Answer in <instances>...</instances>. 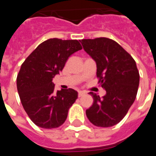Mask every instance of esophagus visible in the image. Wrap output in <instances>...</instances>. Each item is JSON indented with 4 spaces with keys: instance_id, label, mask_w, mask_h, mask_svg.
<instances>
[{
    "instance_id": "esophagus-1",
    "label": "esophagus",
    "mask_w": 156,
    "mask_h": 156,
    "mask_svg": "<svg viewBox=\"0 0 156 156\" xmlns=\"http://www.w3.org/2000/svg\"><path fill=\"white\" fill-rule=\"evenodd\" d=\"M85 94V92L83 91H78V97H82L83 95Z\"/></svg>"
}]
</instances>
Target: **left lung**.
<instances>
[{"instance_id":"obj_1","label":"left lung","mask_w":156,"mask_h":156,"mask_svg":"<svg viewBox=\"0 0 156 156\" xmlns=\"http://www.w3.org/2000/svg\"><path fill=\"white\" fill-rule=\"evenodd\" d=\"M80 42L96 62L98 82L106 91L103 98L89 93L94 103L86 115L95 126H114L124 119L137 95L140 74L135 61L112 39H83Z\"/></svg>"}]
</instances>
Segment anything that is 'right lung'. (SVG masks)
I'll list each match as a JSON object with an SVG mask.
<instances>
[{
	"label": "right lung",
	"mask_w": 156,
	"mask_h": 156,
	"mask_svg": "<svg viewBox=\"0 0 156 156\" xmlns=\"http://www.w3.org/2000/svg\"><path fill=\"white\" fill-rule=\"evenodd\" d=\"M81 49L77 40L48 39L22 64L16 78L17 91L26 113L38 127L54 129L66 120L78 92L73 88L56 92L52 78L63 69L68 58Z\"/></svg>",
	"instance_id": "obj_1"
}]
</instances>
